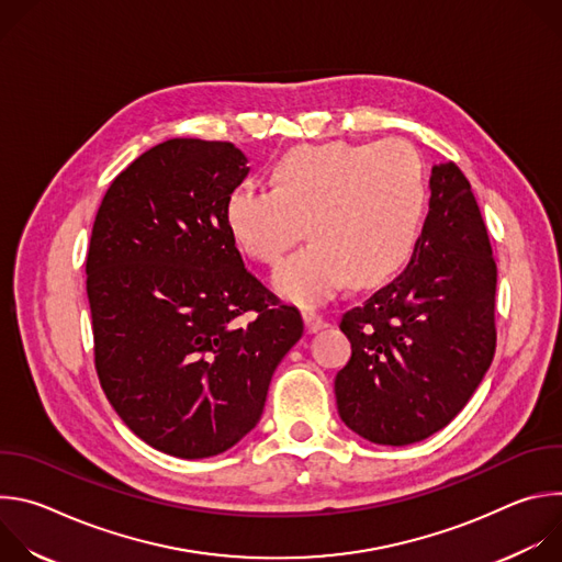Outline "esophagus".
Wrapping results in <instances>:
<instances>
[{
    "instance_id": "34e87169",
    "label": "esophagus",
    "mask_w": 562,
    "mask_h": 562,
    "mask_svg": "<svg viewBox=\"0 0 562 562\" xmlns=\"http://www.w3.org/2000/svg\"><path fill=\"white\" fill-rule=\"evenodd\" d=\"M302 317H304V327H306L308 334H315L323 327H327V319L313 308H302Z\"/></svg>"
}]
</instances>
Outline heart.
<instances>
[{"label": "heart", "mask_w": 562, "mask_h": 562, "mask_svg": "<svg viewBox=\"0 0 562 562\" xmlns=\"http://www.w3.org/2000/svg\"><path fill=\"white\" fill-rule=\"evenodd\" d=\"M273 189L237 187L224 200L233 243L262 265H278L276 289L300 304L334 293L345 280L371 286L412 260L425 224L429 187L418 150L405 139L325 142L286 150Z\"/></svg>", "instance_id": "b5f03b06"}]
</instances>
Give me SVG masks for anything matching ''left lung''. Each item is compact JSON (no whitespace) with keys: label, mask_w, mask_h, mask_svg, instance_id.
<instances>
[{"label":"left lung","mask_w":562,"mask_h":562,"mask_svg":"<svg viewBox=\"0 0 562 562\" xmlns=\"http://www.w3.org/2000/svg\"><path fill=\"white\" fill-rule=\"evenodd\" d=\"M418 247L393 282L349 308L351 358L336 375L342 423L403 447L447 427L496 351V260L464 173L436 165Z\"/></svg>","instance_id":"8db88e82"}]
</instances>
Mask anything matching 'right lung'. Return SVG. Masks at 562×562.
Instances as JSON below:
<instances>
[{
    "instance_id": "obj_1",
    "label": "right lung",
    "mask_w": 562,
    "mask_h": 562,
    "mask_svg": "<svg viewBox=\"0 0 562 562\" xmlns=\"http://www.w3.org/2000/svg\"><path fill=\"white\" fill-rule=\"evenodd\" d=\"M247 173L231 142L167 139L111 182L91 233L100 384L137 438L184 460L217 456L258 425L304 331L226 231L224 200Z\"/></svg>"
}]
</instances>
